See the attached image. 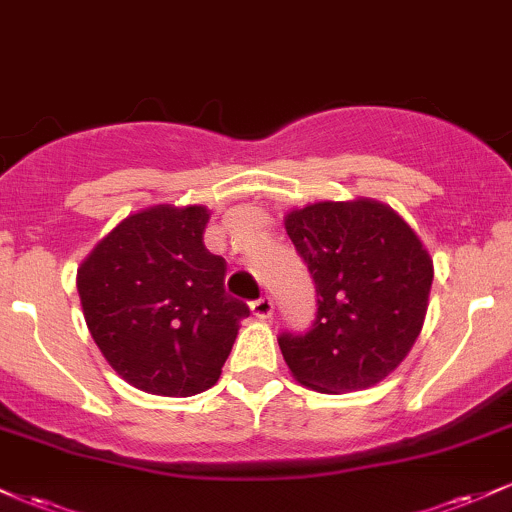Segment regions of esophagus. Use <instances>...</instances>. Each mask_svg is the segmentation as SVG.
I'll return each mask as SVG.
<instances>
[{
    "instance_id": "34e87169",
    "label": "esophagus",
    "mask_w": 512,
    "mask_h": 512,
    "mask_svg": "<svg viewBox=\"0 0 512 512\" xmlns=\"http://www.w3.org/2000/svg\"><path fill=\"white\" fill-rule=\"evenodd\" d=\"M250 310H252V315L260 317V320H267V317H272V313H274V301L269 296H262V298H257V301L250 303Z\"/></svg>"
}]
</instances>
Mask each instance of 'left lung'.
<instances>
[{
  "label": "left lung",
  "instance_id": "obj_1",
  "mask_svg": "<svg viewBox=\"0 0 512 512\" xmlns=\"http://www.w3.org/2000/svg\"><path fill=\"white\" fill-rule=\"evenodd\" d=\"M284 226L317 291L313 327L279 334L293 378L330 395L380 383L424 327L428 250L397 211L373 199L308 204Z\"/></svg>",
  "mask_w": 512,
  "mask_h": 512
}]
</instances>
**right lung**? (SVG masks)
<instances>
[{
    "mask_svg": "<svg viewBox=\"0 0 512 512\" xmlns=\"http://www.w3.org/2000/svg\"><path fill=\"white\" fill-rule=\"evenodd\" d=\"M207 207L158 204L127 216L76 272L88 332L137 390L192 397L219 380L250 315L223 289L226 260L204 248Z\"/></svg>",
    "mask_w": 512,
    "mask_h": 512,
    "instance_id": "1",
    "label": "right lung"
}]
</instances>
